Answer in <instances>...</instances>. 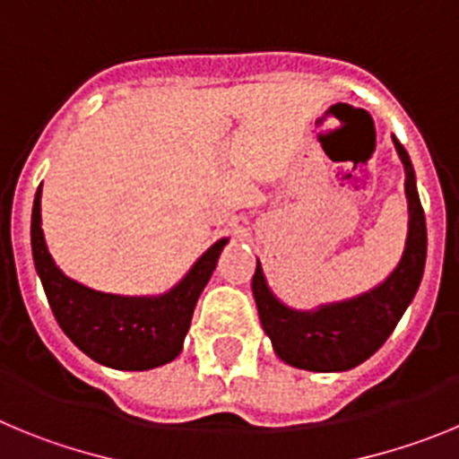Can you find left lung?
<instances>
[{
    "label": "left lung",
    "instance_id": "left-lung-1",
    "mask_svg": "<svg viewBox=\"0 0 459 459\" xmlns=\"http://www.w3.org/2000/svg\"><path fill=\"white\" fill-rule=\"evenodd\" d=\"M394 146L404 167V196L410 221L403 255L382 283L350 299L322 304L311 311H297L286 307L270 290L263 265L255 260L251 290L258 307L260 325L270 336L276 357L288 366L313 373H342L354 368L382 348L419 290L428 251L425 214L410 155L395 137Z\"/></svg>",
    "mask_w": 459,
    "mask_h": 459
}]
</instances>
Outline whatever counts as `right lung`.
Wrapping results in <instances>:
<instances>
[{
  "label": "right lung",
  "instance_id": "1",
  "mask_svg": "<svg viewBox=\"0 0 459 459\" xmlns=\"http://www.w3.org/2000/svg\"><path fill=\"white\" fill-rule=\"evenodd\" d=\"M40 187L31 210V254L59 327L77 348L117 370H151L183 352L194 307L229 238L217 239L162 295H111L70 279L49 255L40 229Z\"/></svg>",
  "mask_w": 459,
  "mask_h": 459
}]
</instances>
